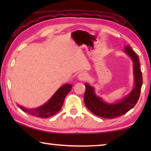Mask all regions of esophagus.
<instances>
[{
	"mask_svg": "<svg viewBox=\"0 0 151 151\" xmlns=\"http://www.w3.org/2000/svg\"><path fill=\"white\" fill-rule=\"evenodd\" d=\"M86 78H87V75L85 73H81L78 74V78L80 81H85Z\"/></svg>",
	"mask_w": 151,
	"mask_h": 151,
	"instance_id": "34e87169",
	"label": "esophagus"
}]
</instances>
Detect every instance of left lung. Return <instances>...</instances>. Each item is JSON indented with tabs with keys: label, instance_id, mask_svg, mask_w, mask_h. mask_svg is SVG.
Segmentation results:
<instances>
[{
	"label": "left lung",
	"instance_id": "8db88e82",
	"mask_svg": "<svg viewBox=\"0 0 151 151\" xmlns=\"http://www.w3.org/2000/svg\"><path fill=\"white\" fill-rule=\"evenodd\" d=\"M125 51L134 62V75L135 86L129 95L124 97L118 103L107 104L94 94L93 88L87 83H85V93L84 102L87 109L96 116L106 119H113L123 115L133 108L139 101L140 90L142 85V76L140 68V63L138 56L132 48L126 47Z\"/></svg>",
	"mask_w": 151,
	"mask_h": 151
}]
</instances>
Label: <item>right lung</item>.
<instances>
[{"instance_id": "obj_1", "label": "right lung", "mask_w": 151, "mask_h": 151, "mask_svg": "<svg viewBox=\"0 0 151 151\" xmlns=\"http://www.w3.org/2000/svg\"><path fill=\"white\" fill-rule=\"evenodd\" d=\"M72 86H73L70 84H66L61 86L47 103L39 108L30 109L24 108L22 106H20L19 104H18V106L22 111L32 116L40 117V118H48L57 113L61 109L64 100L66 96L70 91Z\"/></svg>"}]
</instances>
